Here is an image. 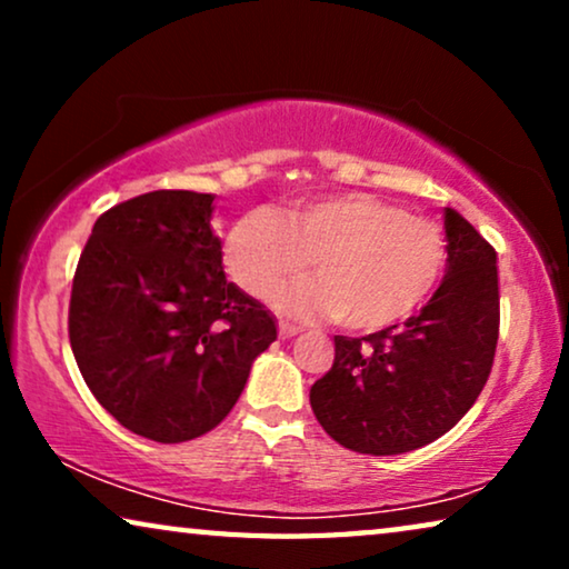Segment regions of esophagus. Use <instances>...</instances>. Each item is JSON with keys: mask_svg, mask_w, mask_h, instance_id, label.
<instances>
[{"mask_svg": "<svg viewBox=\"0 0 569 569\" xmlns=\"http://www.w3.org/2000/svg\"><path fill=\"white\" fill-rule=\"evenodd\" d=\"M302 329L300 326H292V323H287V321H279V337L282 339H292V337H298Z\"/></svg>", "mask_w": 569, "mask_h": 569, "instance_id": "1", "label": "esophagus"}]
</instances>
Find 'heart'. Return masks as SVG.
<instances>
[{
    "label": "heart",
    "mask_w": 569,
    "mask_h": 569,
    "mask_svg": "<svg viewBox=\"0 0 569 569\" xmlns=\"http://www.w3.org/2000/svg\"><path fill=\"white\" fill-rule=\"evenodd\" d=\"M292 287L290 316H337L352 331L407 321L430 300L448 261L440 224L368 191L323 193L282 209H251L224 238V267L248 295L274 300Z\"/></svg>",
    "instance_id": "b5f03b06"
}]
</instances>
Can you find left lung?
<instances>
[{"mask_svg":"<svg viewBox=\"0 0 569 569\" xmlns=\"http://www.w3.org/2000/svg\"><path fill=\"white\" fill-rule=\"evenodd\" d=\"M448 274L401 326L333 337L331 370L310 388L326 432L355 453H409L446 435L479 399L500 337L497 253L456 209H442Z\"/></svg>","mask_w":569,"mask_h":569,"instance_id":"8db88e82","label":"left lung"}]
</instances>
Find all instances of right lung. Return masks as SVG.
I'll use <instances>...</instances> for the list:
<instances>
[{"mask_svg": "<svg viewBox=\"0 0 569 569\" xmlns=\"http://www.w3.org/2000/svg\"><path fill=\"white\" fill-rule=\"evenodd\" d=\"M214 193L150 191L92 224L69 300V345L127 430L186 442L222 422L277 339L267 308L222 271Z\"/></svg>", "mask_w": 569, "mask_h": 569, "instance_id": "add662e5", "label": "right lung"}]
</instances>
